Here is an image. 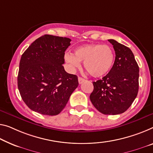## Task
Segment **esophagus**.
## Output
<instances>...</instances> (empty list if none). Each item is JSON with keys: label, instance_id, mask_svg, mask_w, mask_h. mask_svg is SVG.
Returning a JSON list of instances; mask_svg holds the SVG:
<instances>
[{"label": "esophagus", "instance_id": "1", "mask_svg": "<svg viewBox=\"0 0 153 153\" xmlns=\"http://www.w3.org/2000/svg\"><path fill=\"white\" fill-rule=\"evenodd\" d=\"M78 80H79V84L83 83V82L85 81V79L82 78V77H80V76L78 78Z\"/></svg>", "mask_w": 153, "mask_h": 153}]
</instances>
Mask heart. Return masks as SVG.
<instances>
[{
	"label": "heart",
	"mask_w": 153,
	"mask_h": 153,
	"mask_svg": "<svg viewBox=\"0 0 153 153\" xmlns=\"http://www.w3.org/2000/svg\"><path fill=\"white\" fill-rule=\"evenodd\" d=\"M65 60L72 68L83 62L84 68L94 78H101L109 73L115 60V52L111 46L102 44H90L79 46L74 55H65Z\"/></svg>",
	"instance_id": "b5f03b06"
}]
</instances>
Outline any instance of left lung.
<instances>
[{"mask_svg":"<svg viewBox=\"0 0 153 153\" xmlns=\"http://www.w3.org/2000/svg\"><path fill=\"white\" fill-rule=\"evenodd\" d=\"M116 59L111 71L102 79L93 82L90 100L98 111L105 115L123 114L132 105L139 90V66L128 47L114 39Z\"/></svg>","mask_w":153,"mask_h":153,"instance_id":"left-lung-1","label":"left lung"}]
</instances>
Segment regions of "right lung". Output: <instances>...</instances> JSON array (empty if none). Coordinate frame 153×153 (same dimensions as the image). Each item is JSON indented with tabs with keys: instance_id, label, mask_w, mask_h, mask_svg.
<instances>
[{
	"instance_id": "add662e5",
	"label": "right lung",
	"mask_w": 153,
	"mask_h": 153,
	"mask_svg": "<svg viewBox=\"0 0 153 153\" xmlns=\"http://www.w3.org/2000/svg\"><path fill=\"white\" fill-rule=\"evenodd\" d=\"M70 42L68 37L44 35L22 54L18 88L23 101L33 111L56 116L78 87L76 75L67 73L63 66Z\"/></svg>"
}]
</instances>
